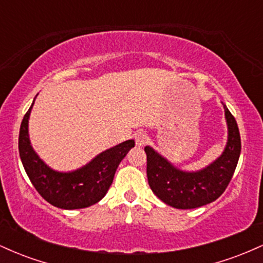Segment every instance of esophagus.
<instances>
[{"label":"esophagus","instance_id":"1","mask_svg":"<svg viewBox=\"0 0 263 263\" xmlns=\"http://www.w3.org/2000/svg\"><path fill=\"white\" fill-rule=\"evenodd\" d=\"M135 141H136V144H137L138 147H142V146H144V144L147 143V141H148V137H147L146 132L140 131V132H137V134L135 135Z\"/></svg>","mask_w":263,"mask_h":263}]
</instances>
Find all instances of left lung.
Segmentation results:
<instances>
[{
  "mask_svg": "<svg viewBox=\"0 0 263 263\" xmlns=\"http://www.w3.org/2000/svg\"><path fill=\"white\" fill-rule=\"evenodd\" d=\"M222 105L228 125V142L224 152L203 170H179L152 147H144L148 184L163 203L176 209H194L213 203L225 192L236 170L241 138L236 120L226 105Z\"/></svg>",
  "mask_w": 263,
  "mask_h": 263,
  "instance_id": "8db88e82",
  "label": "left lung"
}]
</instances>
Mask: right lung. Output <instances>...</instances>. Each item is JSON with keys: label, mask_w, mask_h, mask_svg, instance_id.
<instances>
[{"label": "right lung", "mask_w": 263, "mask_h": 263, "mask_svg": "<svg viewBox=\"0 0 263 263\" xmlns=\"http://www.w3.org/2000/svg\"><path fill=\"white\" fill-rule=\"evenodd\" d=\"M34 100L23 117L18 138L21 161L29 180L48 203L60 209H83L96 204L106 195L120 162L135 147V141H125L104 151L79 170L54 171L37 155L29 140L28 121Z\"/></svg>", "instance_id": "add662e5"}]
</instances>
